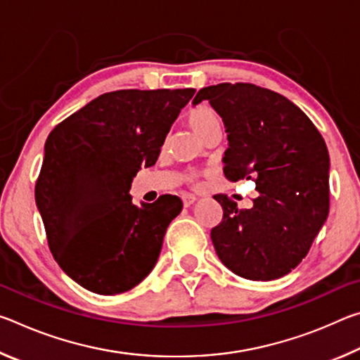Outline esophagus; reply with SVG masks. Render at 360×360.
Instances as JSON below:
<instances>
[{
	"label": "esophagus",
	"instance_id": "obj_1",
	"mask_svg": "<svg viewBox=\"0 0 360 360\" xmlns=\"http://www.w3.org/2000/svg\"><path fill=\"white\" fill-rule=\"evenodd\" d=\"M195 202H197V197H195V195H191V193L182 195V205H184L186 208H188V206L193 205Z\"/></svg>",
	"mask_w": 360,
	"mask_h": 360
}]
</instances>
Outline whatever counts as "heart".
Masks as SVG:
<instances>
[{"label":"heart","instance_id":"1","mask_svg":"<svg viewBox=\"0 0 360 360\" xmlns=\"http://www.w3.org/2000/svg\"><path fill=\"white\" fill-rule=\"evenodd\" d=\"M187 124L191 127L192 131L198 138H205L211 130H214L219 127V119L216 112L208 106H197L188 111L187 114ZM188 181H195V174H188Z\"/></svg>","mask_w":360,"mask_h":360}]
</instances>
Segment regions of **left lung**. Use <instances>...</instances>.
I'll return each mask as SVG.
<instances>
[{"instance_id":"obj_1","label":"left lung","mask_w":360,"mask_h":360,"mask_svg":"<svg viewBox=\"0 0 360 360\" xmlns=\"http://www.w3.org/2000/svg\"><path fill=\"white\" fill-rule=\"evenodd\" d=\"M210 101L221 115L229 148L224 173L252 179L259 192L249 210L216 195L222 222L211 240L222 264L241 278L271 281L308 254L328 216V160L321 133L285 96L252 84H217L192 105Z\"/></svg>"}]
</instances>
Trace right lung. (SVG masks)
Segmentation results:
<instances>
[{
    "mask_svg": "<svg viewBox=\"0 0 360 360\" xmlns=\"http://www.w3.org/2000/svg\"><path fill=\"white\" fill-rule=\"evenodd\" d=\"M195 89L117 90L58 124L44 146L36 206L60 268L84 289L115 295L155 266L182 202H131L141 167L155 165L169 129Z\"/></svg>",
    "mask_w": 360,
    "mask_h": 360,
    "instance_id": "add662e5",
    "label": "right lung"
}]
</instances>
